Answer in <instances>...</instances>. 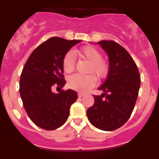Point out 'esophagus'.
I'll return each mask as SVG.
<instances>
[{
  "instance_id": "34e87169",
  "label": "esophagus",
  "mask_w": 159,
  "mask_h": 159,
  "mask_svg": "<svg viewBox=\"0 0 159 159\" xmlns=\"http://www.w3.org/2000/svg\"><path fill=\"white\" fill-rule=\"evenodd\" d=\"M84 95H85V93H82V92H79L78 93L79 97H82V96H84Z\"/></svg>"
}]
</instances>
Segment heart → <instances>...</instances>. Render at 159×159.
I'll return each instance as SVG.
<instances>
[{
    "instance_id": "obj_1",
    "label": "heart",
    "mask_w": 159,
    "mask_h": 159,
    "mask_svg": "<svg viewBox=\"0 0 159 159\" xmlns=\"http://www.w3.org/2000/svg\"><path fill=\"white\" fill-rule=\"evenodd\" d=\"M75 53L80 55L83 58L89 61L87 69L88 75H72L67 80V84L71 88L79 92H86L95 85L97 79L101 80L107 75L109 72V64L102 60V55L100 52L92 46H87L80 51H75ZM73 52H67L63 57L62 67L65 73L72 72L75 67V56ZM93 74L96 76L92 75Z\"/></svg>"
}]
</instances>
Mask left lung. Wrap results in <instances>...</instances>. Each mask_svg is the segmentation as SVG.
<instances>
[{"label": "left lung", "mask_w": 159, "mask_h": 159, "mask_svg": "<svg viewBox=\"0 0 159 159\" xmlns=\"http://www.w3.org/2000/svg\"><path fill=\"white\" fill-rule=\"evenodd\" d=\"M109 57V72L99 88L104 93L94 95L87 111L88 120L102 130L111 131L127 123L134 110L140 87V75L128 52L114 40L98 42Z\"/></svg>", "instance_id": "obj_1"}]
</instances>
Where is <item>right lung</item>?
<instances>
[{
    "mask_svg": "<svg viewBox=\"0 0 159 159\" xmlns=\"http://www.w3.org/2000/svg\"><path fill=\"white\" fill-rule=\"evenodd\" d=\"M80 40L51 37L31 53L22 70L20 94L28 116L36 126L47 130L59 128L67 121L70 107L77 99L76 92L61 90L64 80L62 60L64 55Z\"/></svg>",
    "mask_w": 159,
    "mask_h": 159,
    "instance_id": "1",
    "label": "right lung"
}]
</instances>
